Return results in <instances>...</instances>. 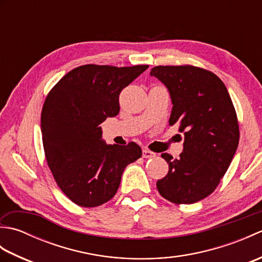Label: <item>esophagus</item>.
I'll list each match as a JSON object with an SVG mask.
<instances>
[{
    "label": "esophagus",
    "mask_w": 262,
    "mask_h": 262,
    "mask_svg": "<svg viewBox=\"0 0 262 262\" xmlns=\"http://www.w3.org/2000/svg\"><path fill=\"white\" fill-rule=\"evenodd\" d=\"M155 157V153L151 152L149 149H143V158L145 159H151V158H154Z\"/></svg>",
    "instance_id": "1"
}]
</instances>
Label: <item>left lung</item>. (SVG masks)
Masks as SVG:
<instances>
[{
    "label": "left lung",
    "mask_w": 262,
    "mask_h": 262,
    "mask_svg": "<svg viewBox=\"0 0 262 262\" xmlns=\"http://www.w3.org/2000/svg\"><path fill=\"white\" fill-rule=\"evenodd\" d=\"M168 89L173 104L169 125L183 132V151L162 157L169 172L157 182L161 196L174 204H193L219 186L238 145V124L227 89L209 71L190 65L151 70Z\"/></svg>",
    "instance_id": "1"
}]
</instances>
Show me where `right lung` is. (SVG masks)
Wrapping results in <instances>:
<instances>
[{
  "instance_id": "add662e5",
  "label": "right lung",
  "mask_w": 262,
  "mask_h": 262,
  "mask_svg": "<svg viewBox=\"0 0 262 262\" xmlns=\"http://www.w3.org/2000/svg\"><path fill=\"white\" fill-rule=\"evenodd\" d=\"M148 65H82L48 93L41 111L42 144L58 187L82 207L107 203L126 166L142 157L136 143L110 145L99 125L119 114V94Z\"/></svg>"
}]
</instances>
